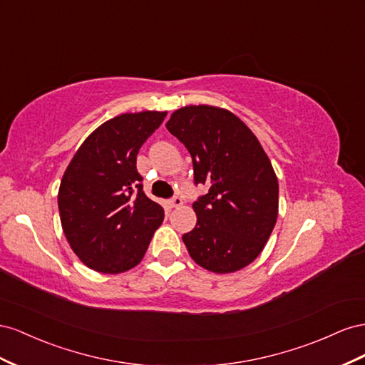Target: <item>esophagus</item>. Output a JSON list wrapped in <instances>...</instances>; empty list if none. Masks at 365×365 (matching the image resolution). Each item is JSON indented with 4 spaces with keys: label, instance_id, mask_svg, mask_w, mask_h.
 Here are the masks:
<instances>
[{
    "label": "esophagus",
    "instance_id": "obj_1",
    "mask_svg": "<svg viewBox=\"0 0 365 365\" xmlns=\"http://www.w3.org/2000/svg\"><path fill=\"white\" fill-rule=\"evenodd\" d=\"M183 203V200H182V197H179V195H174L173 199H171V202H170V205L173 206V207H177V206H180Z\"/></svg>",
    "mask_w": 365,
    "mask_h": 365
}]
</instances>
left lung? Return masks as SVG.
<instances>
[{
    "mask_svg": "<svg viewBox=\"0 0 365 365\" xmlns=\"http://www.w3.org/2000/svg\"><path fill=\"white\" fill-rule=\"evenodd\" d=\"M166 128L190 151L194 183L207 186L192 203L195 227L182 237L191 258L215 274L251 264L278 215V180L255 134L210 106L174 111Z\"/></svg>",
    "mask_w": 365,
    "mask_h": 365,
    "instance_id": "left-lung-1",
    "label": "left lung"
}]
</instances>
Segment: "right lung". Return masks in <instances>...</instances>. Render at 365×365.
<instances>
[{"instance_id":"right-lung-1","label":"right lung","mask_w":365,"mask_h":365,"mask_svg":"<svg viewBox=\"0 0 365 365\" xmlns=\"http://www.w3.org/2000/svg\"><path fill=\"white\" fill-rule=\"evenodd\" d=\"M166 111L127 113L81 145L61 180L58 206L67 242L82 263L120 274L140 263L163 207L143 192L136 159Z\"/></svg>"}]
</instances>
